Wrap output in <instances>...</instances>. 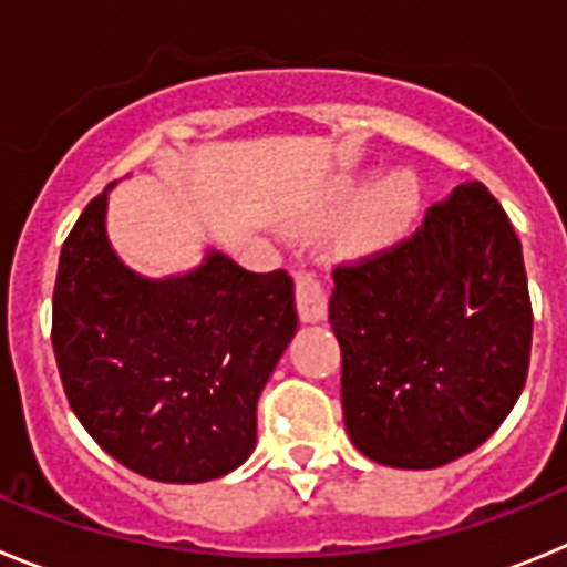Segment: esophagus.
Listing matches in <instances>:
<instances>
[{"label":"esophagus","instance_id":"obj_1","mask_svg":"<svg viewBox=\"0 0 567 567\" xmlns=\"http://www.w3.org/2000/svg\"><path fill=\"white\" fill-rule=\"evenodd\" d=\"M295 307H298L300 320L307 323L327 318V287L315 272H295Z\"/></svg>","mask_w":567,"mask_h":567}]
</instances>
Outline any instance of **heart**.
Instances as JSON below:
<instances>
[{
	"mask_svg": "<svg viewBox=\"0 0 567 567\" xmlns=\"http://www.w3.org/2000/svg\"><path fill=\"white\" fill-rule=\"evenodd\" d=\"M360 187L349 184L340 189L338 202L340 204H354L360 202ZM420 204V184L412 173H394L389 175L383 184H378L369 202L363 207V229L365 238H389V235L400 233L405 224L412 221V215L417 213Z\"/></svg>",
	"mask_w": 567,
	"mask_h": 567,
	"instance_id": "b5f03b06",
	"label": "heart"
}]
</instances>
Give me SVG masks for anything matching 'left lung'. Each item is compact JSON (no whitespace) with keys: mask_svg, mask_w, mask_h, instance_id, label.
<instances>
[{"mask_svg":"<svg viewBox=\"0 0 567 567\" xmlns=\"http://www.w3.org/2000/svg\"><path fill=\"white\" fill-rule=\"evenodd\" d=\"M332 278L340 400L358 452L437 468L497 432L528 378L534 315L523 244L485 184L454 187L414 235Z\"/></svg>","mask_w":567,"mask_h":567,"instance_id":"obj_1","label":"left lung"}]
</instances>
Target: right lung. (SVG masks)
<instances>
[{"label":"right lung","instance_id":"add662e5","mask_svg":"<svg viewBox=\"0 0 567 567\" xmlns=\"http://www.w3.org/2000/svg\"><path fill=\"white\" fill-rule=\"evenodd\" d=\"M110 187L59 255L50 338L64 394L135 474L218 480L252 454L258 398L298 332L292 278L249 272L218 249L187 275L142 278L110 247Z\"/></svg>","mask_w":567,"mask_h":567}]
</instances>
